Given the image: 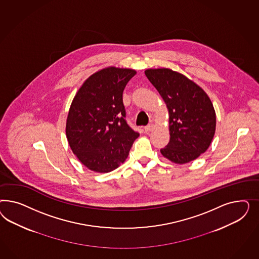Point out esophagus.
<instances>
[{"label":"esophagus","instance_id":"34e87169","mask_svg":"<svg viewBox=\"0 0 259 259\" xmlns=\"http://www.w3.org/2000/svg\"><path fill=\"white\" fill-rule=\"evenodd\" d=\"M153 129H154V124H148V125L144 127V131H145V132H150V131H152Z\"/></svg>","mask_w":259,"mask_h":259}]
</instances>
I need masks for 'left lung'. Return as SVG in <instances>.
<instances>
[{
	"instance_id": "1",
	"label": "left lung",
	"mask_w": 259,
	"mask_h": 259,
	"mask_svg": "<svg viewBox=\"0 0 259 259\" xmlns=\"http://www.w3.org/2000/svg\"><path fill=\"white\" fill-rule=\"evenodd\" d=\"M145 75L168 109L170 141L161 155L177 164L195 160L209 148L215 132L210 98L192 79L172 69L150 68Z\"/></svg>"
}]
</instances>
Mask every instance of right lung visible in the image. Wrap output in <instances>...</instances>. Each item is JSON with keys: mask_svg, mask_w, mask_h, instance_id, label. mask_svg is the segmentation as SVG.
I'll use <instances>...</instances> for the list:
<instances>
[{"mask_svg": "<svg viewBox=\"0 0 259 259\" xmlns=\"http://www.w3.org/2000/svg\"><path fill=\"white\" fill-rule=\"evenodd\" d=\"M137 74L109 66L92 74L71 103L65 133L72 152L91 171L109 172L125 161L140 136L125 120L122 93Z\"/></svg>", "mask_w": 259, "mask_h": 259, "instance_id": "add662e5", "label": "right lung"}]
</instances>
